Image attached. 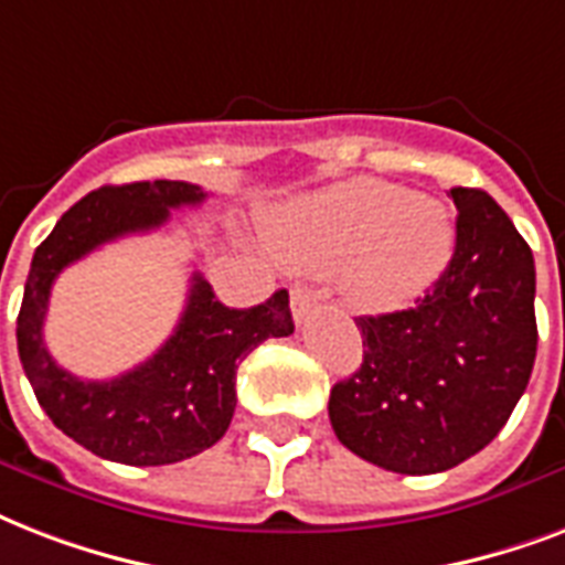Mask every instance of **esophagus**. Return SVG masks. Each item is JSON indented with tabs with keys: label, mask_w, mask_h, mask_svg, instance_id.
Returning a JSON list of instances; mask_svg holds the SVG:
<instances>
[{
	"label": "esophagus",
	"mask_w": 565,
	"mask_h": 565,
	"mask_svg": "<svg viewBox=\"0 0 565 565\" xmlns=\"http://www.w3.org/2000/svg\"><path fill=\"white\" fill-rule=\"evenodd\" d=\"M315 303H318V295H315L312 288L309 286H291V312H295V321H306L309 318V312L315 309Z\"/></svg>",
	"instance_id": "1"
}]
</instances>
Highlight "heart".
Instances as JSON below:
<instances>
[{
    "label": "heart",
    "instance_id": "b5f03b06",
    "mask_svg": "<svg viewBox=\"0 0 565 565\" xmlns=\"http://www.w3.org/2000/svg\"><path fill=\"white\" fill-rule=\"evenodd\" d=\"M270 242L291 268L335 274L351 309L386 315L413 303L448 268L454 221L433 196L351 179L274 217Z\"/></svg>",
    "mask_w": 565,
    "mask_h": 565
}]
</instances>
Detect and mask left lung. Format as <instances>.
I'll return each mask as SVG.
<instances>
[{
	"label": "left lung",
	"instance_id": "1",
	"mask_svg": "<svg viewBox=\"0 0 565 565\" xmlns=\"http://www.w3.org/2000/svg\"><path fill=\"white\" fill-rule=\"evenodd\" d=\"M448 268L404 312L356 318L362 362L330 392L344 448L397 475H436L504 427L536 360L533 253L480 188H450Z\"/></svg>",
	"mask_w": 565,
	"mask_h": 565
}]
</instances>
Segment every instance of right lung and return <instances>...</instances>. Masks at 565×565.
<instances>
[{
    "mask_svg": "<svg viewBox=\"0 0 565 565\" xmlns=\"http://www.w3.org/2000/svg\"><path fill=\"white\" fill-rule=\"evenodd\" d=\"M203 200V188L173 179L105 185L61 214L34 250L17 318L20 362L52 424L103 460L168 466L212 448L233 422L238 362L265 339L295 332L286 288L253 309H230L194 270L177 330L138 369L115 380H78L52 360L43 318L61 270L115 238L159 230L170 209Z\"/></svg>",
    "mask_w": 565,
    "mask_h": 565,
    "instance_id": "1",
    "label": "right lung"
}]
</instances>
